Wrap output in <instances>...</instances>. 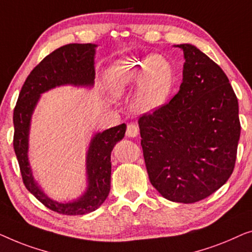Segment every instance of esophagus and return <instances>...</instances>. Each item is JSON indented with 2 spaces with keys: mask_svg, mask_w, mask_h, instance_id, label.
<instances>
[{
  "mask_svg": "<svg viewBox=\"0 0 252 252\" xmlns=\"http://www.w3.org/2000/svg\"><path fill=\"white\" fill-rule=\"evenodd\" d=\"M138 134H139V127H138L136 125H133V123L127 125V126H126V136L127 137L134 138V137H137Z\"/></svg>",
  "mask_w": 252,
  "mask_h": 252,
  "instance_id": "34e87169",
  "label": "esophagus"
}]
</instances>
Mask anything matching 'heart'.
<instances>
[{
    "instance_id": "1",
    "label": "heart",
    "mask_w": 252,
    "mask_h": 252,
    "mask_svg": "<svg viewBox=\"0 0 252 252\" xmlns=\"http://www.w3.org/2000/svg\"><path fill=\"white\" fill-rule=\"evenodd\" d=\"M139 81L134 107L138 112L152 113L163 107L171 94L175 74L164 57L151 55L141 59L121 60L107 73V82L115 95H122Z\"/></svg>"
}]
</instances>
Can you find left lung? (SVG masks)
<instances>
[{
	"label": "left lung",
	"instance_id": "left-lung-1",
	"mask_svg": "<svg viewBox=\"0 0 252 252\" xmlns=\"http://www.w3.org/2000/svg\"><path fill=\"white\" fill-rule=\"evenodd\" d=\"M184 51L179 91L138 121L150 182L166 200L194 203L231 177L241 126L239 104L220 67L195 45Z\"/></svg>",
	"mask_w": 252,
	"mask_h": 252
}]
</instances>
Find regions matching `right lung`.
I'll use <instances>...</instances> for the list:
<instances>
[{"label": "right lung", "mask_w": 252, "mask_h": 252, "mask_svg": "<svg viewBox=\"0 0 252 252\" xmlns=\"http://www.w3.org/2000/svg\"><path fill=\"white\" fill-rule=\"evenodd\" d=\"M95 48L92 43L67 44L45 57L25 81L13 111V148L25 186L45 207L62 215H86L104 203L111 190L112 151L125 137L126 126L109 127L91 138L86 157L87 189L75 200L59 202L44 193L32 172L28 160L32 116L41 94L56 87H94Z\"/></svg>", "instance_id": "obj_1"}]
</instances>
